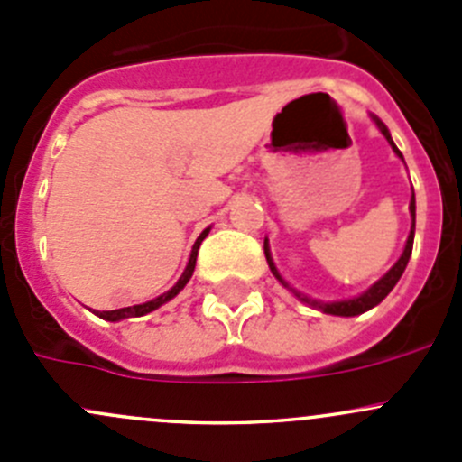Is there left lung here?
I'll use <instances>...</instances> for the list:
<instances>
[{"instance_id": "8db88e82", "label": "left lung", "mask_w": 462, "mask_h": 462, "mask_svg": "<svg viewBox=\"0 0 462 462\" xmlns=\"http://www.w3.org/2000/svg\"><path fill=\"white\" fill-rule=\"evenodd\" d=\"M374 120H375L377 127H380V132L384 134V138H386V141H389L391 147H393V152L398 153L400 158H402V153H400V149L395 147L393 141H391V134H389V129L384 127V123H382L380 118H375V116H374ZM402 161H404V158H402ZM409 212H411L413 223H411V232H409V236H407V245H404V253L400 254L398 261H395L393 268H391L389 273L384 274V277L377 279V282L374 283V286L369 288V291L362 292L360 297H353V300H344V301H318V300H310V297L301 295V292H297V291H295V295L300 297V300L304 301V304L313 306V309H319L321 313L339 315V318H353V315H362V313H366V310L374 309V306L380 304V301L384 300V297L389 295L391 291H393V286H395V283H398V279L402 277L404 268H407L409 257H411V250H413V232H416V197H411V203H409ZM263 253H265V259H268V265H270V270H273L274 277H277L279 282L283 283V286L291 288L286 282H283V277H282V274H279V270L274 268L273 257H270L268 239H265V244H263ZM291 291H292V288H291Z\"/></svg>"}]
</instances>
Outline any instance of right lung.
Here are the masks:
<instances>
[{
	"label": "right lung",
	"instance_id": "obj_1",
	"mask_svg": "<svg viewBox=\"0 0 462 462\" xmlns=\"http://www.w3.org/2000/svg\"><path fill=\"white\" fill-rule=\"evenodd\" d=\"M208 232H209V227H205V230L201 232V235H199V239H197V244H194L192 254H189V261H188V265H185L183 274H180V279H179V282L174 283V286L170 288V291L162 292V295H161V297H156V300L144 301V304L127 306V309H116V310H93V313H96L97 318H102V319H106V321H120V319H127V318H141V315L152 313V310H156L158 306H162V304H167V301H170V300H174V297L179 295L180 291H183L185 283L189 282V277H192L194 265H197V254H199V248H201V244H203L205 236H208Z\"/></svg>",
	"mask_w": 462,
	"mask_h": 462
}]
</instances>
